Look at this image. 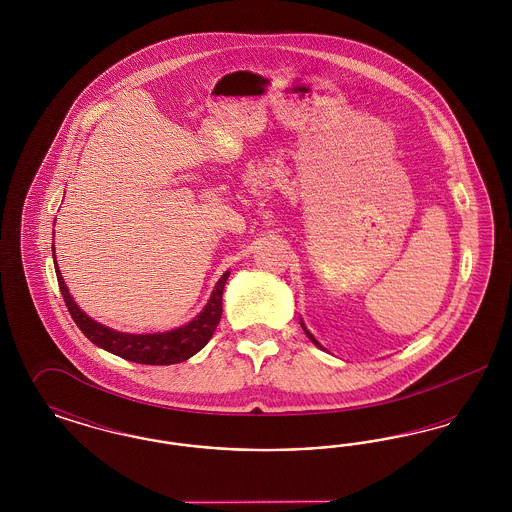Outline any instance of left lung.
<instances>
[{
    "label": "left lung",
    "instance_id": "left-lung-1",
    "mask_svg": "<svg viewBox=\"0 0 512 512\" xmlns=\"http://www.w3.org/2000/svg\"><path fill=\"white\" fill-rule=\"evenodd\" d=\"M301 326H303V322H301ZM303 330H305V334H307V336H309V340L313 341V343H315V345H318V347H320V343H318V341L315 340V338H313V336H311V334H309V330H307V328H305V326H303Z\"/></svg>",
    "mask_w": 512,
    "mask_h": 512
}]
</instances>
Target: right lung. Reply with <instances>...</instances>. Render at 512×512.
Masks as SVG:
<instances>
[{"label":"right lung","mask_w":512,"mask_h":512,"mask_svg":"<svg viewBox=\"0 0 512 512\" xmlns=\"http://www.w3.org/2000/svg\"><path fill=\"white\" fill-rule=\"evenodd\" d=\"M53 259H55V253H53ZM55 274H57L59 290L65 299V305L76 326L82 330V334L101 349L140 365H174L190 359L197 351H201L207 345V341L211 340L222 317V290L230 276L228 270L220 276L205 309L182 328L163 332V334H124V332L111 330L92 320L86 313H82L67 290L57 263H55Z\"/></svg>","instance_id":"1"}]
</instances>
